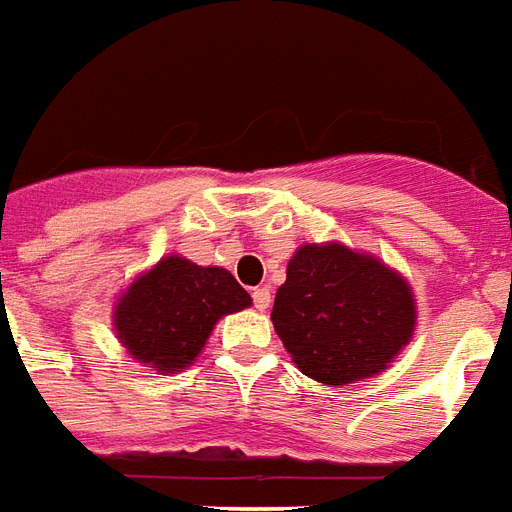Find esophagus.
Here are the masks:
<instances>
[{
	"instance_id": "esophagus-1",
	"label": "esophagus",
	"mask_w": 512,
	"mask_h": 512,
	"mask_svg": "<svg viewBox=\"0 0 512 512\" xmlns=\"http://www.w3.org/2000/svg\"><path fill=\"white\" fill-rule=\"evenodd\" d=\"M272 302V291L267 286L264 288H253V305H256V310H267Z\"/></svg>"
}]
</instances>
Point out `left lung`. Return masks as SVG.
I'll return each instance as SVG.
<instances>
[{"instance_id": "obj_1", "label": "left lung", "mask_w": 512, "mask_h": 512, "mask_svg": "<svg viewBox=\"0 0 512 512\" xmlns=\"http://www.w3.org/2000/svg\"><path fill=\"white\" fill-rule=\"evenodd\" d=\"M272 324L297 370L348 386L388 370L418 324L413 286L372 253L343 242H305L288 259Z\"/></svg>"}]
</instances>
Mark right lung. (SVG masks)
Returning <instances> with one entry per match:
<instances>
[{
  "label": "right lung",
  "instance_id": "obj_1",
  "mask_svg": "<svg viewBox=\"0 0 512 512\" xmlns=\"http://www.w3.org/2000/svg\"><path fill=\"white\" fill-rule=\"evenodd\" d=\"M251 305V294L229 270L169 253L118 294L113 329L118 343L142 367L178 375L197 361L224 315Z\"/></svg>",
  "mask_w": 512,
  "mask_h": 512
}]
</instances>
